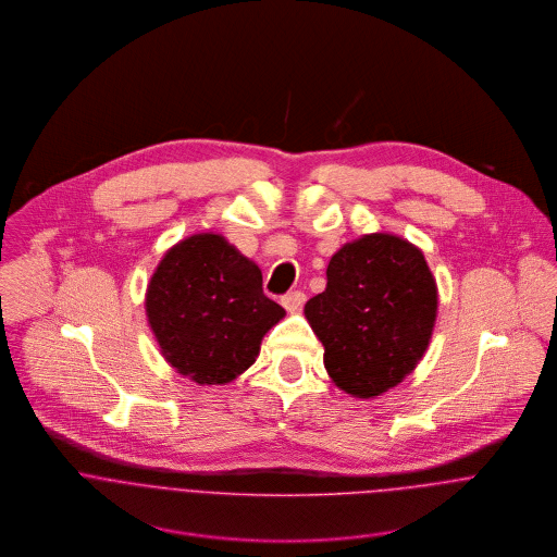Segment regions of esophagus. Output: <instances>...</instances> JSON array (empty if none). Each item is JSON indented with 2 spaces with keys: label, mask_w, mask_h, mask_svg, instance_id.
<instances>
[{
  "label": "esophagus",
  "mask_w": 557,
  "mask_h": 557,
  "mask_svg": "<svg viewBox=\"0 0 557 557\" xmlns=\"http://www.w3.org/2000/svg\"><path fill=\"white\" fill-rule=\"evenodd\" d=\"M305 302H307V296H305L302 292H289V294H285V296L281 298V305H283L289 313L300 311V309L305 307Z\"/></svg>",
  "instance_id": "obj_1"
}]
</instances>
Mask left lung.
<instances>
[{
	"mask_svg": "<svg viewBox=\"0 0 557 557\" xmlns=\"http://www.w3.org/2000/svg\"><path fill=\"white\" fill-rule=\"evenodd\" d=\"M325 292L305 307L323 364L347 395L380 397L429 347L437 285L420 248L391 234L345 244L327 263Z\"/></svg>",
	"mask_w": 557,
	"mask_h": 557,
	"instance_id": "obj_1",
	"label": "left lung"
}]
</instances>
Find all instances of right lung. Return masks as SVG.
<instances>
[{
    "label": "right lung",
    "mask_w": 557,
    "mask_h": 557,
    "mask_svg": "<svg viewBox=\"0 0 557 557\" xmlns=\"http://www.w3.org/2000/svg\"><path fill=\"white\" fill-rule=\"evenodd\" d=\"M146 313L166 362L197 384H230L259 356L285 309L261 287V270L219 234H197L164 252Z\"/></svg>",
    "instance_id": "right-lung-1"
}]
</instances>
